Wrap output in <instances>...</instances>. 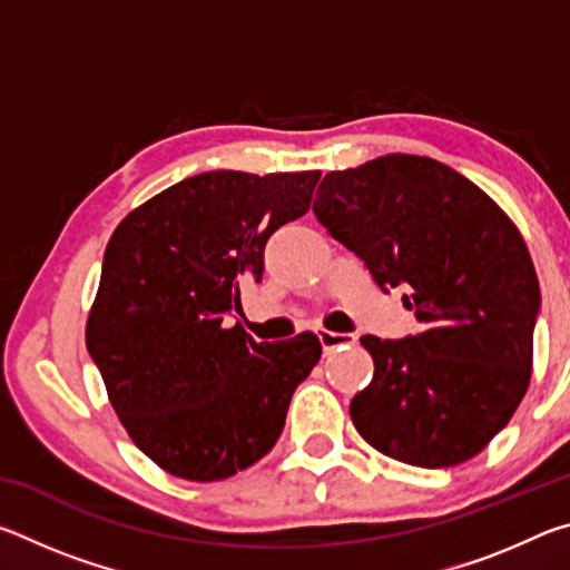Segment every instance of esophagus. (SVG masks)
Returning a JSON list of instances; mask_svg holds the SVG:
<instances>
[{
  "instance_id": "1",
  "label": "esophagus",
  "mask_w": 570,
  "mask_h": 570,
  "mask_svg": "<svg viewBox=\"0 0 570 570\" xmlns=\"http://www.w3.org/2000/svg\"><path fill=\"white\" fill-rule=\"evenodd\" d=\"M356 340H360V336H356V334H342V332L320 330V342H322L326 354H332L336 350H346V346H354Z\"/></svg>"
}]
</instances>
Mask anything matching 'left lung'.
I'll list each match as a JSON object with an SVG mask.
<instances>
[{
	"label": "left lung",
	"mask_w": 570,
	"mask_h": 570,
	"mask_svg": "<svg viewBox=\"0 0 570 570\" xmlns=\"http://www.w3.org/2000/svg\"><path fill=\"white\" fill-rule=\"evenodd\" d=\"M314 214L420 322L404 340H360L374 377L350 404L354 428L414 468L475 458L533 364L540 288L513 220L445 163L404 153L326 173Z\"/></svg>",
	"instance_id": "left-lung-1"
}]
</instances>
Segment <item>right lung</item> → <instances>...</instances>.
<instances>
[{"label":"right lung","mask_w":570,"mask_h":570,"mask_svg":"<svg viewBox=\"0 0 570 570\" xmlns=\"http://www.w3.org/2000/svg\"><path fill=\"white\" fill-rule=\"evenodd\" d=\"M320 176L198 173L125 216L105 248L88 352L122 428L170 475L214 482L262 460L320 362L312 332L258 344L228 324Z\"/></svg>","instance_id":"right-lung-1"}]
</instances>
